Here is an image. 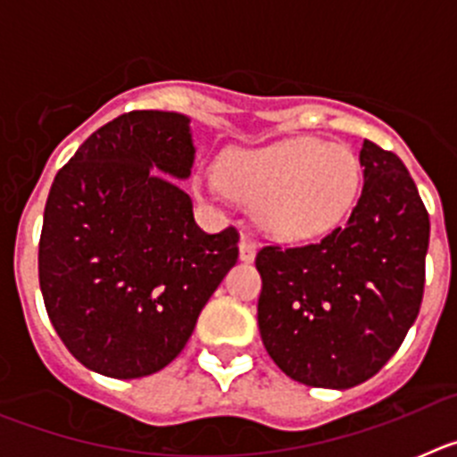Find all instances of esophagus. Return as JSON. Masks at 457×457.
Returning <instances> with one entry per match:
<instances>
[{
	"instance_id": "obj_1",
	"label": "esophagus",
	"mask_w": 457,
	"mask_h": 457,
	"mask_svg": "<svg viewBox=\"0 0 457 457\" xmlns=\"http://www.w3.org/2000/svg\"><path fill=\"white\" fill-rule=\"evenodd\" d=\"M240 258L245 263H252L253 258H256V242L249 236H245L240 240Z\"/></svg>"
}]
</instances>
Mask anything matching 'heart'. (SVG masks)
I'll use <instances>...</instances> for the list:
<instances>
[{"instance_id": "b5f03b06", "label": "heart", "mask_w": 457, "mask_h": 457, "mask_svg": "<svg viewBox=\"0 0 457 457\" xmlns=\"http://www.w3.org/2000/svg\"><path fill=\"white\" fill-rule=\"evenodd\" d=\"M208 187L256 205L258 221L274 237L300 240L345 217L357 196L359 164L345 146L302 137L228 151Z\"/></svg>"}]
</instances>
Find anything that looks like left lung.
Returning <instances> with one entry per match:
<instances>
[{
	"mask_svg": "<svg viewBox=\"0 0 457 457\" xmlns=\"http://www.w3.org/2000/svg\"><path fill=\"white\" fill-rule=\"evenodd\" d=\"M364 189L348 224L300 247L256 253L258 329L302 385L350 389L373 378L421 309L430 220L395 153L364 139Z\"/></svg>",
	"mask_w": 457,
	"mask_h": 457,
	"instance_id": "8db88e82",
	"label": "left lung"
}]
</instances>
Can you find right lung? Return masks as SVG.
I'll return each instance as SVG.
<instances>
[{
    "label": "right lung",
    "instance_id": "add662e5",
    "mask_svg": "<svg viewBox=\"0 0 457 457\" xmlns=\"http://www.w3.org/2000/svg\"><path fill=\"white\" fill-rule=\"evenodd\" d=\"M189 119L128 112L93 132L56 173L38 242L47 316L79 364L107 378L157 373L237 261L240 233L201 231L187 179ZM157 168V172L152 169Z\"/></svg>",
    "mask_w": 457,
    "mask_h": 457
}]
</instances>
